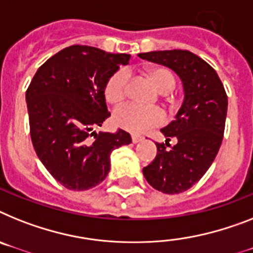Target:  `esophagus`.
<instances>
[{
    "mask_svg": "<svg viewBox=\"0 0 253 253\" xmlns=\"http://www.w3.org/2000/svg\"><path fill=\"white\" fill-rule=\"evenodd\" d=\"M131 139H132V143L133 144H136V143H139V141H141V140L144 139L143 136H139V135H132V136H131Z\"/></svg>",
    "mask_w": 253,
    "mask_h": 253,
    "instance_id": "34e87169",
    "label": "esophagus"
}]
</instances>
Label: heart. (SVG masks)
Segmentation results:
<instances>
[{
	"label": "heart",
	"instance_id": "1",
	"mask_svg": "<svg viewBox=\"0 0 253 253\" xmlns=\"http://www.w3.org/2000/svg\"><path fill=\"white\" fill-rule=\"evenodd\" d=\"M159 92L167 94L175 88L176 80L173 73L165 67L152 68L146 72ZM128 77L125 71L114 72L108 78L104 95L112 105L122 103L127 94ZM113 122L117 127L132 133H141L153 127L161 126L165 122V113L159 108H145L136 104H126L117 108L113 114Z\"/></svg>",
	"mask_w": 253,
	"mask_h": 253
}]
</instances>
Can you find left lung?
I'll return each mask as SVG.
<instances>
[{"label":"left lung","mask_w":253,"mask_h":253,"mask_svg":"<svg viewBox=\"0 0 253 253\" xmlns=\"http://www.w3.org/2000/svg\"><path fill=\"white\" fill-rule=\"evenodd\" d=\"M139 56L169 67L182 81L185 96L181 108L175 120L161 130L166 143H156V158L143 169L153 188L179 194L202 179L217 156L224 137L228 96L215 69L190 51H150ZM171 138L176 141L172 147Z\"/></svg>","instance_id":"1"}]
</instances>
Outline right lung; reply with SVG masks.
Instances as JSON below:
<instances>
[{
  "instance_id": "right-lung-1",
  "label": "right lung",
  "mask_w": 253,
  "mask_h": 253,
  "mask_svg": "<svg viewBox=\"0 0 253 253\" xmlns=\"http://www.w3.org/2000/svg\"><path fill=\"white\" fill-rule=\"evenodd\" d=\"M128 59L73 44L44 61L25 92L33 148L51 176L69 190L100 184L110 169V153L131 143L130 133L121 128L94 131L110 116L104 95L108 78Z\"/></svg>"
}]
</instances>
